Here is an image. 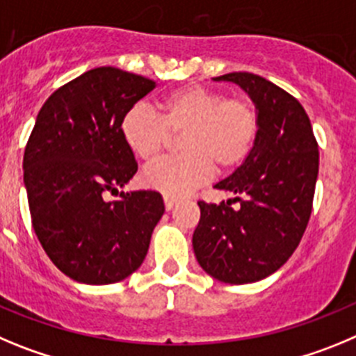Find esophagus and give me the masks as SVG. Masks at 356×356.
I'll return each instance as SVG.
<instances>
[{"instance_id":"34e87169","label":"esophagus","mask_w":356,"mask_h":356,"mask_svg":"<svg viewBox=\"0 0 356 356\" xmlns=\"http://www.w3.org/2000/svg\"><path fill=\"white\" fill-rule=\"evenodd\" d=\"M175 204H177V200L172 197H165V209L166 211H172L175 207Z\"/></svg>"}]
</instances>
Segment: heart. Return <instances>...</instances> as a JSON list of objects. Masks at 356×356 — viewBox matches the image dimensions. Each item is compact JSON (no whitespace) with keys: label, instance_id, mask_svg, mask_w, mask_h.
Wrapping results in <instances>:
<instances>
[{"label":"heart","instance_id":"heart-1","mask_svg":"<svg viewBox=\"0 0 356 356\" xmlns=\"http://www.w3.org/2000/svg\"><path fill=\"white\" fill-rule=\"evenodd\" d=\"M182 154L161 159L142 174V182L165 197H184L206 184L214 172L232 170L248 158L259 133L252 102L225 99L218 90L190 85L166 94L156 111L134 104L120 120L124 143L142 161H154L180 134Z\"/></svg>","mask_w":356,"mask_h":356}]
</instances>
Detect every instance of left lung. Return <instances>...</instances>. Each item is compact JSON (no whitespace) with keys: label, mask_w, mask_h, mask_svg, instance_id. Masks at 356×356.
<instances>
[{"label":"left lung","mask_w":356,"mask_h":356,"mask_svg":"<svg viewBox=\"0 0 356 356\" xmlns=\"http://www.w3.org/2000/svg\"><path fill=\"white\" fill-rule=\"evenodd\" d=\"M241 86L255 104L259 133L248 158L214 188L236 197L198 202L193 250L202 270L225 284L270 277L293 255L312 213L319 150L309 115L291 94L252 72L214 78ZM238 201V208L232 202Z\"/></svg>","instance_id":"obj_1"}]
</instances>
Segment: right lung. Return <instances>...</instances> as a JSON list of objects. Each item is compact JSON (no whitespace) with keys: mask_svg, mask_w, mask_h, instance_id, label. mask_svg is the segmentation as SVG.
Listing matches in <instances>:
<instances>
[{"mask_svg":"<svg viewBox=\"0 0 356 356\" xmlns=\"http://www.w3.org/2000/svg\"><path fill=\"white\" fill-rule=\"evenodd\" d=\"M154 86L97 67L38 111L22 159L31 223L47 257L72 280L106 286L134 273L165 213L158 191H120L138 170L120 120ZM118 193V201L106 200Z\"/></svg>","mask_w":356,"mask_h":356,"instance_id":"obj_1","label":"right lung"}]
</instances>
